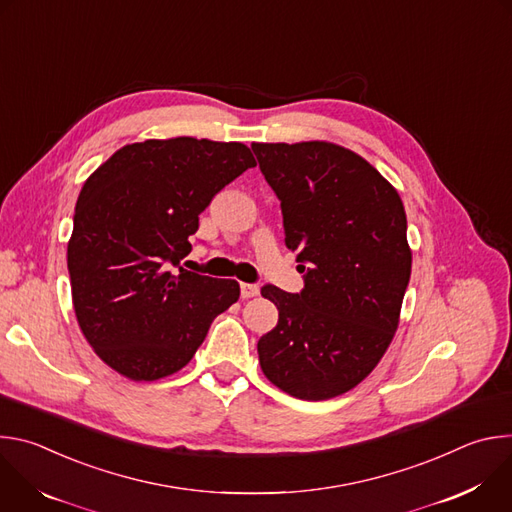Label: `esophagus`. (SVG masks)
Masks as SVG:
<instances>
[{"label": "esophagus", "mask_w": 512, "mask_h": 512, "mask_svg": "<svg viewBox=\"0 0 512 512\" xmlns=\"http://www.w3.org/2000/svg\"><path fill=\"white\" fill-rule=\"evenodd\" d=\"M259 296V285L255 283H241V298H255Z\"/></svg>", "instance_id": "34e87169"}]
</instances>
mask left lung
Masks as SVG:
<instances>
[{
  "label": "left lung",
  "mask_w": 512,
  "mask_h": 512,
  "mask_svg": "<svg viewBox=\"0 0 512 512\" xmlns=\"http://www.w3.org/2000/svg\"><path fill=\"white\" fill-rule=\"evenodd\" d=\"M281 200L285 247L298 251L304 289L263 285L279 310L259 338L265 377L304 401L367 379L387 352L411 275L407 216L397 190L358 154L328 141L253 143Z\"/></svg>",
  "instance_id": "obj_1"
}]
</instances>
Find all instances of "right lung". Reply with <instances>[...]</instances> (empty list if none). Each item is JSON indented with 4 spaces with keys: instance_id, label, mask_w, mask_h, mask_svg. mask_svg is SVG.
<instances>
[{
    "instance_id": "right-lung-1",
    "label": "right lung",
    "mask_w": 512,
    "mask_h": 512,
    "mask_svg": "<svg viewBox=\"0 0 512 512\" xmlns=\"http://www.w3.org/2000/svg\"><path fill=\"white\" fill-rule=\"evenodd\" d=\"M255 166L245 143L172 137L123 145L89 176L66 261L79 326L113 371L131 381L178 373L239 300L235 279L180 261L198 214Z\"/></svg>"
}]
</instances>
